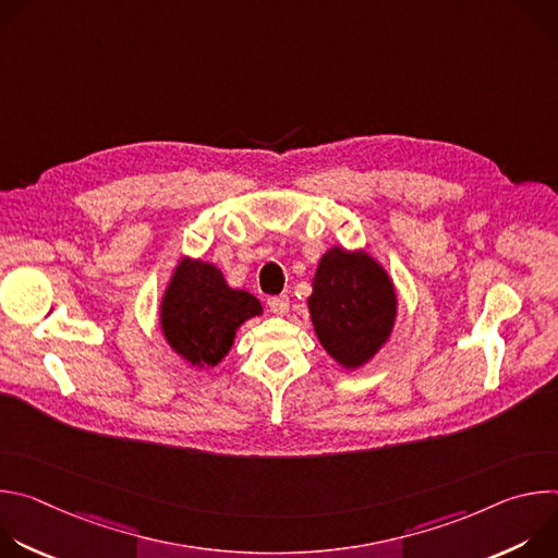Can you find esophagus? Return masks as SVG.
Returning a JSON list of instances; mask_svg holds the SVG:
<instances>
[{"label":"esophagus","instance_id":"esophagus-1","mask_svg":"<svg viewBox=\"0 0 558 558\" xmlns=\"http://www.w3.org/2000/svg\"><path fill=\"white\" fill-rule=\"evenodd\" d=\"M267 304H269L271 313H276V315H287L289 313V298L287 295H271L267 300Z\"/></svg>","mask_w":558,"mask_h":558}]
</instances>
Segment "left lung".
I'll list each match as a JSON object with an SVG mask.
<instances>
[{
    "label": "left lung",
    "instance_id": "obj_1",
    "mask_svg": "<svg viewBox=\"0 0 558 558\" xmlns=\"http://www.w3.org/2000/svg\"><path fill=\"white\" fill-rule=\"evenodd\" d=\"M306 302L317 340L349 371L386 344L397 315L395 287L384 267L366 252L342 247L320 258Z\"/></svg>",
    "mask_w": 558,
    "mask_h": 558
}]
</instances>
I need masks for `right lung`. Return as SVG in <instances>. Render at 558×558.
Returning <instances> with one entry per match:
<instances>
[{"instance_id": "right-lung-1", "label": "right lung", "mask_w": 558, "mask_h": 558, "mask_svg": "<svg viewBox=\"0 0 558 558\" xmlns=\"http://www.w3.org/2000/svg\"><path fill=\"white\" fill-rule=\"evenodd\" d=\"M263 313L258 298L231 289L222 271L183 258L161 300V329L168 344L192 366H216L231 349L238 327Z\"/></svg>"}]
</instances>
